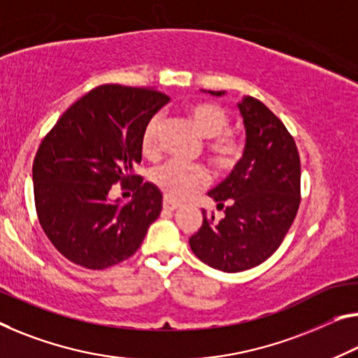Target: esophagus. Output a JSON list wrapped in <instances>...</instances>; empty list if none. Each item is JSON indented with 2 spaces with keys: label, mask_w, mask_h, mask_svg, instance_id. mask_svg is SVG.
<instances>
[{
  "label": "esophagus",
  "mask_w": 358,
  "mask_h": 358,
  "mask_svg": "<svg viewBox=\"0 0 358 358\" xmlns=\"http://www.w3.org/2000/svg\"><path fill=\"white\" fill-rule=\"evenodd\" d=\"M178 208H179L178 203L168 200V198H164V200H163V210H166V211H176V210H178Z\"/></svg>",
  "instance_id": "obj_1"
}]
</instances>
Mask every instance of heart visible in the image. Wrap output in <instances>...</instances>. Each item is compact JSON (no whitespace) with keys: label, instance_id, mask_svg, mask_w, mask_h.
I'll return each mask as SVG.
<instances>
[{"label":"heart","instance_id":"b5f03b06","mask_svg":"<svg viewBox=\"0 0 358 358\" xmlns=\"http://www.w3.org/2000/svg\"><path fill=\"white\" fill-rule=\"evenodd\" d=\"M190 122L206 142V150L214 166L221 171H230L241 162L245 153V144L238 136L229 133L230 118L221 107L213 103H195L187 108ZM160 117L153 115L148 118L141 134V150L144 155H155L158 150V129ZM150 180L157 189L163 192L168 200L180 201L195 192L206 187L210 180L206 168L200 164H189L179 162H168L152 169Z\"/></svg>","mask_w":358,"mask_h":358}]
</instances>
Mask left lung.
Masks as SVG:
<instances>
[{"instance_id":"left-lung-1","label":"left lung","mask_w":358,"mask_h":358,"mask_svg":"<svg viewBox=\"0 0 358 358\" xmlns=\"http://www.w3.org/2000/svg\"><path fill=\"white\" fill-rule=\"evenodd\" d=\"M238 110L246 131L243 158L208 192L224 216L216 221L203 210L201 227L189 240L198 259L224 272L248 271L268 259L301 203V160L293 136L257 99L243 97Z\"/></svg>"}]
</instances>
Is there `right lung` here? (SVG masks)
I'll return each instance as SVG.
<instances>
[{"label": "right lung", "mask_w": 358, "mask_h": 358, "mask_svg": "<svg viewBox=\"0 0 358 358\" xmlns=\"http://www.w3.org/2000/svg\"><path fill=\"white\" fill-rule=\"evenodd\" d=\"M169 97L153 87L102 85L65 110L33 162L40 224L60 255L91 271L128 259L160 216L163 195L142 184L141 134ZM135 192L110 202L113 183Z\"/></svg>", "instance_id": "right-lung-1"}]
</instances>
